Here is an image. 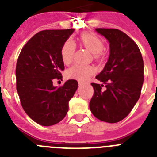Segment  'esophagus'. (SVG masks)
Masks as SVG:
<instances>
[{
  "label": "esophagus",
  "mask_w": 157,
  "mask_h": 157,
  "mask_svg": "<svg viewBox=\"0 0 157 157\" xmlns=\"http://www.w3.org/2000/svg\"><path fill=\"white\" fill-rule=\"evenodd\" d=\"M83 84H84V82H82V81H78V85H79V86H82V85H83Z\"/></svg>",
  "instance_id": "1"
}]
</instances>
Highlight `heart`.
<instances>
[{
    "instance_id": "heart-1",
    "label": "heart",
    "mask_w": 157,
    "mask_h": 157,
    "mask_svg": "<svg viewBox=\"0 0 157 157\" xmlns=\"http://www.w3.org/2000/svg\"><path fill=\"white\" fill-rule=\"evenodd\" d=\"M80 41L88 50L94 53V59L100 60L102 58V50L104 48V42L96 34L86 32L80 36ZM75 44L71 40H67L63 43L60 51L62 61L66 65L71 63L75 52ZM95 68L90 65L75 64L67 71L66 75L71 79L78 81H86L94 74Z\"/></svg>"
}]
</instances>
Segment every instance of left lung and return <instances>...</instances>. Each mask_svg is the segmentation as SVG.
Returning <instances> with one entry per match:
<instances>
[{
  "instance_id": "1",
  "label": "left lung",
  "mask_w": 157,
  "mask_h": 157,
  "mask_svg": "<svg viewBox=\"0 0 157 157\" xmlns=\"http://www.w3.org/2000/svg\"><path fill=\"white\" fill-rule=\"evenodd\" d=\"M96 30L109 41L110 55L103 71L96 76L103 84L91 83L94 93L90 109L98 120L115 123L127 117L139 99L144 82L143 59L137 44L124 32L112 28Z\"/></svg>"
}]
</instances>
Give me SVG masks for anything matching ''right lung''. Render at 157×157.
I'll return each mask as SVG.
<instances>
[{
  "label": "right lung",
  "mask_w": 157,
  "mask_h": 157,
  "mask_svg": "<svg viewBox=\"0 0 157 157\" xmlns=\"http://www.w3.org/2000/svg\"><path fill=\"white\" fill-rule=\"evenodd\" d=\"M74 29L45 30L34 34L23 47L16 67V90L23 110L41 126L61 121L78 82L67 80L62 86H52L64 70L60 51Z\"/></svg>",
  "instance_id": "1"
}]
</instances>
